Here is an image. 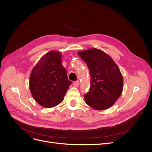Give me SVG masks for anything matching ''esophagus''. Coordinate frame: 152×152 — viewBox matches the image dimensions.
<instances>
[{
    "mask_svg": "<svg viewBox=\"0 0 152 152\" xmlns=\"http://www.w3.org/2000/svg\"><path fill=\"white\" fill-rule=\"evenodd\" d=\"M73 86H74V87H77L78 86H79V80H77V81L73 82Z\"/></svg>",
    "mask_w": 152,
    "mask_h": 152,
    "instance_id": "esophagus-1",
    "label": "esophagus"
}]
</instances>
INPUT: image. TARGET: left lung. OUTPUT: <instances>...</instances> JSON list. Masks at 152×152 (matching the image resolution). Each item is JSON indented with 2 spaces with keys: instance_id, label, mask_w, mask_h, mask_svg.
Returning a JSON list of instances; mask_svg holds the SVG:
<instances>
[{
  "instance_id": "8db88e82",
  "label": "left lung",
  "mask_w": 152,
  "mask_h": 152,
  "mask_svg": "<svg viewBox=\"0 0 152 152\" xmlns=\"http://www.w3.org/2000/svg\"><path fill=\"white\" fill-rule=\"evenodd\" d=\"M89 68L91 87L84 95L86 103L93 109L107 110L120 97L123 77L117 64L103 50L91 48L77 53Z\"/></svg>"
}]
</instances>
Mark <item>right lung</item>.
Instances as JSON below:
<instances>
[{
    "mask_svg": "<svg viewBox=\"0 0 152 152\" xmlns=\"http://www.w3.org/2000/svg\"><path fill=\"white\" fill-rule=\"evenodd\" d=\"M61 53L51 50L40 59L32 69L29 87L32 97L43 107L49 108L60 104L72 82L68 79L62 65Z\"/></svg>",
    "mask_w": 152,
    "mask_h": 152,
    "instance_id": "add662e5",
    "label": "right lung"
}]
</instances>
